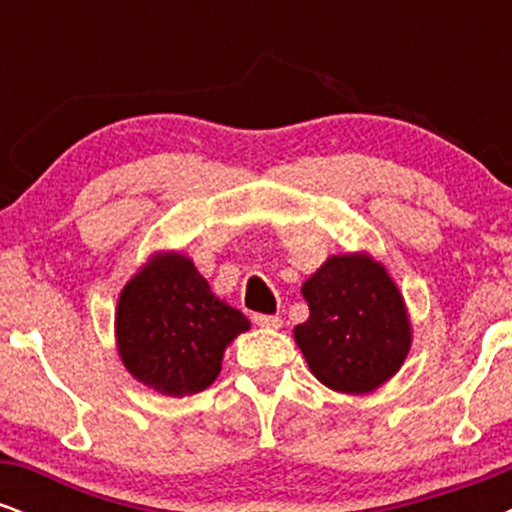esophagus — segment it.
<instances>
[{
	"label": "esophagus",
	"mask_w": 512,
	"mask_h": 512,
	"mask_svg": "<svg viewBox=\"0 0 512 512\" xmlns=\"http://www.w3.org/2000/svg\"><path fill=\"white\" fill-rule=\"evenodd\" d=\"M252 322L260 327H267V330H279L281 327V317L279 315H262V313H255L252 315Z\"/></svg>",
	"instance_id": "34e87169"
}]
</instances>
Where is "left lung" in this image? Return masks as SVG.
<instances>
[{
  "label": "left lung",
  "instance_id": "left-lung-1",
  "mask_svg": "<svg viewBox=\"0 0 512 512\" xmlns=\"http://www.w3.org/2000/svg\"><path fill=\"white\" fill-rule=\"evenodd\" d=\"M301 291L310 317L293 337L322 385L363 395L397 373L411 330L383 264L368 255L330 257Z\"/></svg>",
  "mask_w": 512,
  "mask_h": 512
}]
</instances>
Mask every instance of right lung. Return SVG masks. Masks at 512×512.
Listing matches in <instances>:
<instances>
[{
    "instance_id": "add662e5",
    "label": "right lung",
    "mask_w": 512,
    "mask_h": 512,
    "mask_svg": "<svg viewBox=\"0 0 512 512\" xmlns=\"http://www.w3.org/2000/svg\"><path fill=\"white\" fill-rule=\"evenodd\" d=\"M250 327L248 317L219 301L187 257L158 255L122 289L117 349L139 383L170 397L207 390L226 346Z\"/></svg>"
}]
</instances>
